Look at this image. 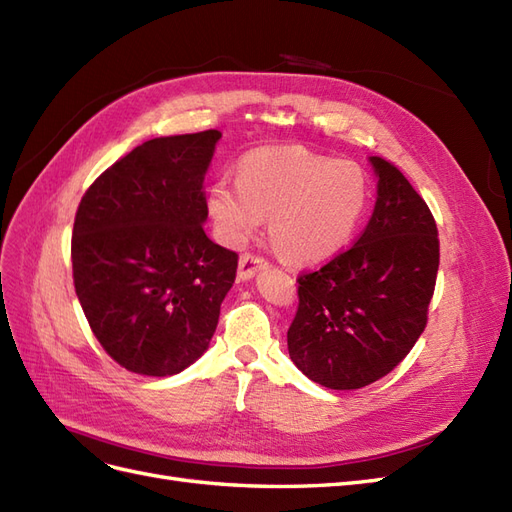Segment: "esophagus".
Segmentation results:
<instances>
[{
	"instance_id": "esophagus-1",
	"label": "esophagus",
	"mask_w": 512,
	"mask_h": 512,
	"mask_svg": "<svg viewBox=\"0 0 512 512\" xmlns=\"http://www.w3.org/2000/svg\"><path fill=\"white\" fill-rule=\"evenodd\" d=\"M262 269H267V260L265 258L254 256V254H243L239 258V280H243V282L252 280V277L258 271H262Z\"/></svg>"
}]
</instances>
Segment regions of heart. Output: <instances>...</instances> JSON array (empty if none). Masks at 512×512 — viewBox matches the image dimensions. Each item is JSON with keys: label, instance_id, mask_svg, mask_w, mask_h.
I'll return each instance as SVG.
<instances>
[{"label": "heart", "instance_id": "1", "mask_svg": "<svg viewBox=\"0 0 512 512\" xmlns=\"http://www.w3.org/2000/svg\"><path fill=\"white\" fill-rule=\"evenodd\" d=\"M365 170L303 147L250 151L237 183L215 179L205 209L230 247L250 241L269 218V241L292 265H320L346 250L369 207Z\"/></svg>", "mask_w": 512, "mask_h": 512}]
</instances>
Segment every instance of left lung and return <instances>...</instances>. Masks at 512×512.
<instances>
[{
    "label": "left lung",
    "instance_id": "left-lung-1",
    "mask_svg": "<svg viewBox=\"0 0 512 512\" xmlns=\"http://www.w3.org/2000/svg\"><path fill=\"white\" fill-rule=\"evenodd\" d=\"M374 213L350 250L299 277L288 354L327 389L380 380L412 350L427 324L440 265L436 220L391 162L369 158Z\"/></svg>",
    "mask_w": 512,
    "mask_h": 512
}]
</instances>
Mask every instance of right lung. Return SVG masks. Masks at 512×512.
<instances>
[{
    "label": "right lung",
    "instance_id": "1",
    "mask_svg": "<svg viewBox=\"0 0 512 512\" xmlns=\"http://www.w3.org/2000/svg\"><path fill=\"white\" fill-rule=\"evenodd\" d=\"M218 130L153 138L89 185L72 230L76 297L128 371L173 376L211 344L237 254L205 235Z\"/></svg>",
    "mask_w": 512,
    "mask_h": 512
}]
</instances>
